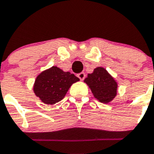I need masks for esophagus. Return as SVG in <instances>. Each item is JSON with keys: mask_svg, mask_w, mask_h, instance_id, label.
Masks as SVG:
<instances>
[{"mask_svg": "<svg viewBox=\"0 0 154 154\" xmlns=\"http://www.w3.org/2000/svg\"><path fill=\"white\" fill-rule=\"evenodd\" d=\"M77 77H79L80 80H84L85 78V73H83V72H81V73L77 74Z\"/></svg>", "mask_w": 154, "mask_h": 154, "instance_id": "obj_1", "label": "esophagus"}]
</instances>
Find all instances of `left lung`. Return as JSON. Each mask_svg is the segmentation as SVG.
Here are the masks:
<instances>
[{
  "instance_id": "obj_1",
  "label": "left lung",
  "mask_w": 154,
  "mask_h": 154,
  "mask_svg": "<svg viewBox=\"0 0 154 154\" xmlns=\"http://www.w3.org/2000/svg\"><path fill=\"white\" fill-rule=\"evenodd\" d=\"M94 96L103 103H108L117 95V82L103 67H97L85 80Z\"/></svg>"
}]
</instances>
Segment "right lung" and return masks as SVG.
<instances>
[{
  "label": "right lung",
  "mask_w": 154,
  "mask_h": 154,
  "mask_svg": "<svg viewBox=\"0 0 154 154\" xmlns=\"http://www.w3.org/2000/svg\"><path fill=\"white\" fill-rule=\"evenodd\" d=\"M78 81L79 78L70 72L52 66L37 77L33 91L43 103L53 105L61 101L71 85Z\"/></svg>",
  "instance_id": "1"
}]
</instances>
